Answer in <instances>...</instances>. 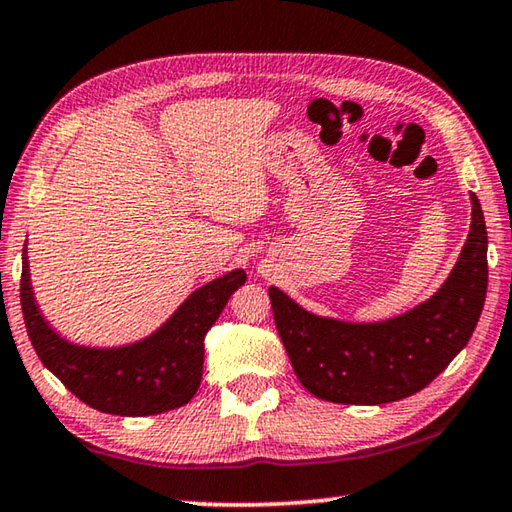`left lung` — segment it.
<instances>
[{
	"mask_svg": "<svg viewBox=\"0 0 512 512\" xmlns=\"http://www.w3.org/2000/svg\"><path fill=\"white\" fill-rule=\"evenodd\" d=\"M461 255L440 289L404 314L372 323L318 316L268 287L291 366L311 395L334 404L377 406L431 384L479 323L488 289V232L479 198Z\"/></svg>",
	"mask_w": 512,
	"mask_h": 512,
	"instance_id": "obj_1",
	"label": "left lung"
}]
</instances>
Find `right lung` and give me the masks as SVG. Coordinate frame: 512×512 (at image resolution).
Instances as JSON below:
<instances>
[{
	"instance_id": "right-lung-1",
	"label": "right lung",
	"mask_w": 512,
	"mask_h": 512,
	"mask_svg": "<svg viewBox=\"0 0 512 512\" xmlns=\"http://www.w3.org/2000/svg\"><path fill=\"white\" fill-rule=\"evenodd\" d=\"M244 282V268L228 271L189 293L149 336L112 348L74 343L49 325L33 293L27 248L22 250L20 302L33 350L49 372L92 409L142 418L178 409L196 395L207 329Z\"/></svg>"
}]
</instances>
